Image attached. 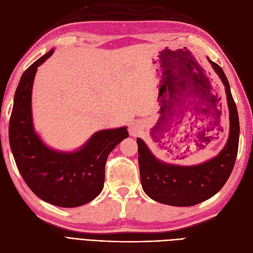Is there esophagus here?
<instances>
[{"label": "esophagus", "instance_id": "esophagus-1", "mask_svg": "<svg viewBox=\"0 0 253 253\" xmlns=\"http://www.w3.org/2000/svg\"><path fill=\"white\" fill-rule=\"evenodd\" d=\"M141 125L139 124V122H133V124L129 126V128H128V132L129 134H131V136L133 137H136L137 135H138L141 131Z\"/></svg>", "mask_w": 253, "mask_h": 253}]
</instances>
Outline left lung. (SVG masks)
I'll list each match as a JSON object with an SVG mask.
<instances>
[{
    "label": "left lung",
    "mask_w": 253,
    "mask_h": 253,
    "mask_svg": "<svg viewBox=\"0 0 253 253\" xmlns=\"http://www.w3.org/2000/svg\"><path fill=\"white\" fill-rule=\"evenodd\" d=\"M207 59L225 86L230 121L229 137L215 157L194 166L165 163L155 157L141 138H137L141 186L145 194L158 203L190 207L205 202L224 187L233 170L239 149V115L223 68Z\"/></svg>",
    "instance_id": "left-lung-1"
}]
</instances>
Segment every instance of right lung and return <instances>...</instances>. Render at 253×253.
Instances as JSON below:
<instances>
[{
    "label": "right lung",
    "mask_w": 253,
    "mask_h": 253,
    "mask_svg": "<svg viewBox=\"0 0 253 253\" xmlns=\"http://www.w3.org/2000/svg\"><path fill=\"white\" fill-rule=\"evenodd\" d=\"M53 51L38 59L22 75L13 99L9 143L20 174L38 197L58 207L75 208L101 193L106 159L128 133L126 126L101 129L71 152L52 149L41 139L34 126L33 85L38 67Z\"/></svg>",
    "instance_id": "1"
}]
</instances>
